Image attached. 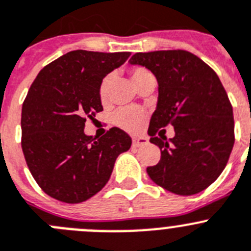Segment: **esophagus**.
Returning <instances> with one entry per match:
<instances>
[{
	"label": "esophagus",
	"instance_id": "esophagus-1",
	"mask_svg": "<svg viewBox=\"0 0 251 251\" xmlns=\"http://www.w3.org/2000/svg\"><path fill=\"white\" fill-rule=\"evenodd\" d=\"M148 143V139L146 137H133L132 138V144L133 147H141L144 144Z\"/></svg>",
	"mask_w": 251,
	"mask_h": 251
}]
</instances>
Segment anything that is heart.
Returning <instances> with one entry per match:
<instances>
[{"label": "heart", "instance_id": "b5f03b06", "mask_svg": "<svg viewBox=\"0 0 251 251\" xmlns=\"http://www.w3.org/2000/svg\"><path fill=\"white\" fill-rule=\"evenodd\" d=\"M129 73L130 78H132L133 83L135 84V87L141 83L142 80L146 79V78L153 77V75L144 67H132L130 68ZM110 79H112V75H105V77L100 80V87H98V96H100V100H102L103 103H104L108 98ZM146 113H144L142 109H138V108L133 107H126L117 110L116 114H114L113 117V122L118 126V127H121L122 129L128 130V132H138V130L142 128L144 122H146Z\"/></svg>", "mask_w": 251, "mask_h": 251}]
</instances>
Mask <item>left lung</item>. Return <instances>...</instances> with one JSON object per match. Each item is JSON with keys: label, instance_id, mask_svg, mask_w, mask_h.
<instances>
[{"label": "left lung", "instance_id": "1", "mask_svg": "<svg viewBox=\"0 0 251 251\" xmlns=\"http://www.w3.org/2000/svg\"><path fill=\"white\" fill-rule=\"evenodd\" d=\"M129 62L148 68L159 86L148 133L162 155L147 168L148 176L178 195L206 189L224 171L235 141L233 107L218 75L183 50L139 52ZM168 124L176 132L169 141L161 134Z\"/></svg>", "mask_w": 251, "mask_h": 251}]
</instances>
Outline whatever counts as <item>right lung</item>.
I'll return each instance as SVG.
<instances>
[{"instance_id": "add662e5", "label": "right lung", "mask_w": 251, "mask_h": 251, "mask_svg": "<svg viewBox=\"0 0 251 251\" xmlns=\"http://www.w3.org/2000/svg\"><path fill=\"white\" fill-rule=\"evenodd\" d=\"M129 52H68L43 67L22 104L21 146L41 189L63 203L77 204L97 194L117 157L132 139L113 127L100 139L84 134V123L102 112L100 80Z\"/></svg>"}]
</instances>
